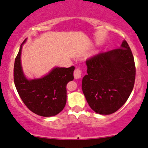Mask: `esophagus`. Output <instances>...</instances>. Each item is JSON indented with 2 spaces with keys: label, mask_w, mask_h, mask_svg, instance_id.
<instances>
[{
  "label": "esophagus",
  "mask_w": 148,
  "mask_h": 148,
  "mask_svg": "<svg viewBox=\"0 0 148 148\" xmlns=\"http://www.w3.org/2000/svg\"><path fill=\"white\" fill-rule=\"evenodd\" d=\"M82 70L79 69H77L75 70L74 71V77L75 79H79L82 77Z\"/></svg>",
  "instance_id": "esophagus-1"
}]
</instances>
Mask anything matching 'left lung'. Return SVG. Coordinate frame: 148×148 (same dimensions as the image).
<instances>
[{"mask_svg": "<svg viewBox=\"0 0 148 148\" xmlns=\"http://www.w3.org/2000/svg\"><path fill=\"white\" fill-rule=\"evenodd\" d=\"M86 64L87 74L82 88L91 108L101 114L118 110L129 99L135 82V62L127 41L119 48L89 58Z\"/></svg>", "mask_w": 148, "mask_h": 148, "instance_id": "1", "label": "left lung"}]
</instances>
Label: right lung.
<instances>
[{
    "label": "right lung",
    "mask_w": 148,
    "mask_h": 148,
    "mask_svg": "<svg viewBox=\"0 0 148 148\" xmlns=\"http://www.w3.org/2000/svg\"><path fill=\"white\" fill-rule=\"evenodd\" d=\"M21 45L14 65V82L21 100L30 110L40 116L59 114L66 106V85L74 79L75 67L54 68L42 78L29 80L21 68Z\"/></svg>",
    "instance_id": "right-lung-1"
}]
</instances>
